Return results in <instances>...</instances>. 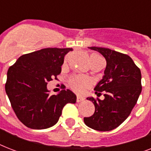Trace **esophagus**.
Wrapping results in <instances>:
<instances>
[{
	"label": "esophagus",
	"instance_id": "34e87169",
	"mask_svg": "<svg viewBox=\"0 0 151 151\" xmlns=\"http://www.w3.org/2000/svg\"><path fill=\"white\" fill-rule=\"evenodd\" d=\"M84 98H83V97H81V96H78L77 97V102H78V103H80V102H81V101H83L84 100Z\"/></svg>",
	"mask_w": 151,
	"mask_h": 151
}]
</instances>
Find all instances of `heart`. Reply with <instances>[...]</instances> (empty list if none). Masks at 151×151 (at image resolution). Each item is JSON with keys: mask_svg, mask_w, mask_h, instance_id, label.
<instances>
[{"mask_svg": "<svg viewBox=\"0 0 151 151\" xmlns=\"http://www.w3.org/2000/svg\"><path fill=\"white\" fill-rule=\"evenodd\" d=\"M98 59H102V58L96 54H92L90 56L91 62ZM90 86H91V81L89 78L86 77H76L71 81V87L75 92L78 93H84L85 90Z\"/></svg>", "mask_w": 151, "mask_h": 151, "instance_id": "obj_1", "label": "heart"}]
</instances>
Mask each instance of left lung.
Returning a JSON list of instances; mask_svg holds the SVG:
<instances>
[{
	"mask_svg": "<svg viewBox=\"0 0 151 151\" xmlns=\"http://www.w3.org/2000/svg\"><path fill=\"white\" fill-rule=\"evenodd\" d=\"M106 59V66L103 78L94 90L104 92V99L88 97L95 105V113L84 117L88 127L97 131L116 129L131 114L142 91L140 70L128 55L109 48L89 47Z\"/></svg>",
	"mask_w": 151,
	"mask_h": 151,
	"instance_id": "1",
	"label": "left lung"
}]
</instances>
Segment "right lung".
<instances>
[{"label":"right lung","instance_id":"obj_1","mask_svg":"<svg viewBox=\"0 0 151 151\" xmlns=\"http://www.w3.org/2000/svg\"><path fill=\"white\" fill-rule=\"evenodd\" d=\"M72 48H43L22 55L8 69L5 92L20 122L33 129H45L59 121L66 103H75L70 89L49 94L47 84L61 73L64 56Z\"/></svg>","mask_w":151,"mask_h":151}]
</instances>
